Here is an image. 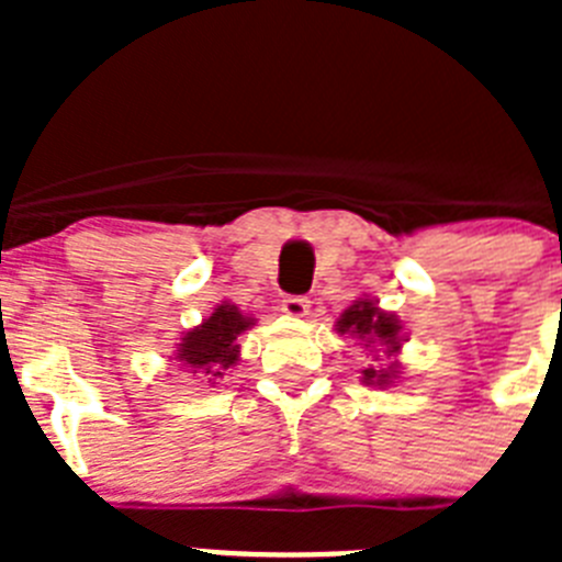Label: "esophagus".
Masks as SVG:
<instances>
[{"instance_id":"1","label":"esophagus","mask_w":562,"mask_h":562,"mask_svg":"<svg viewBox=\"0 0 562 562\" xmlns=\"http://www.w3.org/2000/svg\"><path fill=\"white\" fill-rule=\"evenodd\" d=\"M281 312H284V315H290V317H306V315H310V301H306V297H301V295H290V297H284V301H281Z\"/></svg>"}]
</instances>
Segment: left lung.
I'll use <instances>...</instances> for the list:
<instances>
[{
  "mask_svg": "<svg viewBox=\"0 0 562 562\" xmlns=\"http://www.w3.org/2000/svg\"><path fill=\"white\" fill-rule=\"evenodd\" d=\"M337 331L340 335H351L369 349V346H385V351L396 355L402 346V324L400 317L391 312H382L376 301L360 297L349 310L337 317ZM400 374V366L391 362L389 369H362V382L366 385H391Z\"/></svg>",
  "mask_w": 562,
  "mask_h": 562,
  "instance_id": "8db88e82",
  "label": "left lung"
}]
</instances>
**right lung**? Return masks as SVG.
<instances>
[{
  "label": "right lung",
  "mask_w": 562,
  "mask_h": 562,
  "mask_svg": "<svg viewBox=\"0 0 562 562\" xmlns=\"http://www.w3.org/2000/svg\"><path fill=\"white\" fill-rule=\"evenodd\" d=\"M252 324V317L241 315L238 306L225 301L211 312V317L180 337L173 360L186 366L191 374L205 376V382L216 385V380H222L241 357L238 335H245Z\"/></svg>",
  "instance_id": "right-lung-1"
}]
</instances>
